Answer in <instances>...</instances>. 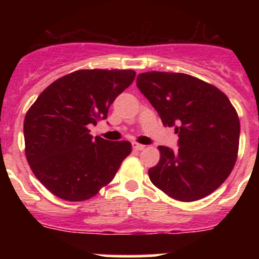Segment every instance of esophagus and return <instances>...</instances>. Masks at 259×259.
<instances>
[{
    "mask_svg": "<svg viewBox=\"0 0 259 259\" xmlns=\"http://www.w3.org/2000/svg\"><path fill=\"white\" fill-rule=\"evenodd\" d=\"M144 148H145V145L138 144V143H133V149H134V150L140 151V150H143V149H144Z\"/></svg>",
    "mask_w": 259,
    "mask_h": 259,
    "instance_id": "1",
    "label": "esophagus"
}]
</instances>
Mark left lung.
Returning a JSON list of instances; mask_svg holds the SVG:
<instances>
[{
	"mask_svg": "<svg viewBox=\"0 0 259 259\" xmlns=\"http://www.w3.org/2000/svg\"><path fill=\"white\" fill-rule=\"evenodd\" d=\"M164 126H174L178 150L159 146L151 183L169 197L194 202L213 193L233 169L239 119L229 99L210 83L179 72L151 71L137 79Z\"/></svg>",
	"mask_w": 259,
	"mask_h": 259,
	"instance_id": "left-lung-1",
	"label": "left lung"
}]
</instances>
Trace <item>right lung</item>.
I'll return each instance as SVG.
<instances>
[{
	"instance_id": "1",
	"label": "right lung",
	"mask_w": 259,
	"mask_h": 259,
	"mask_svg": "<svg viewBox=\"0 0 259 259\" xmlns=\"http://www.w3.org/2000/svg\"><path fill=\"white\" fill-rule=\"evenodd\" d=\"M134 77L133 70H79L54 81L36 99L23 122L26 158L52 194L81 202L114 179L132 144L94 138L89 125L108 117Z\"/></svg>"
}]
</instances>
